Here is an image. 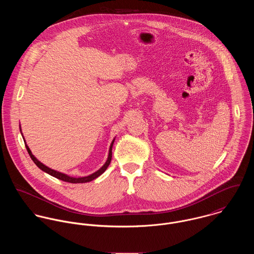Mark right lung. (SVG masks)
Segmentation results:
<instances>
[{"label": "right lung", "instance_id": "1", "mask_svg": "<svg viewBox=\"0 0 254 254\" xmlns=\"http://www.w3.org/2000/svg\"><path fill=\"white\" fill-rule=\"evenodd\" d=\"M113 142H114V140L112 141V143H111V145H110V147H109V157H108V160H107V162L105 163V165H104L101 169H99L97 172L91 174L90 176L82 177V178H74V177H70V176H67V175H65V174H63V173H61V172H58V171H56V170H53V169L47 167L46 165H44L43 163H41L39 160H37L36 157L32 154L31 150L29 149V147L27 146V145H25V146H26V149H27V151H28V153H29L31 159L34 161V163L36 164L37 166H38L41 170H43L44 172H46V173L52 175L53 177H55V178H57V179L62 180V181L68 182V183H72V184H77V183H87V182L93 181L94 179L98 178L100 175H102V174L107 170V168L109 167V163H110V160H111V156H112L111 150H112Z\"/></svg>", "mask_w": 254, "mask_h": 254}]
</instances>
